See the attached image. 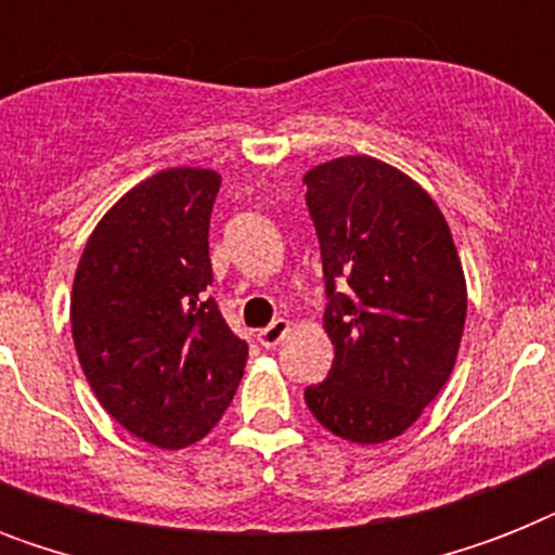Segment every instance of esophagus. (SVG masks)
<instances>
[{"mask_svg": "<svg viewBox=\"0 0 555 555\" xmlns=\"http://www.w3.org/2000/svg\"><path fill=\"white\" fill-rule=\"evenodd\" d=\"M287 334H291V322L287 320H276L273 322V325H268V328H261L259 331V346H264V348H276L279 343H282V339L287 337Z\"/></svg>", "mask_w": 555, "mask_h": 555, "instance_id": "34e87169", "label": "esophagus"}]
</instances>
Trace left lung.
Returning a JSON list of instances; mask_svg holds the SVG:
<instances>
[{
    "label": "left lung",
    "mask_w": 555,
    "mask_h": 555,
    "mask_svg": "<svg viewBox=\"0 0 555 555\" xmlns=\"http://www.w3.org/2000/svg\"><path fill=\"white\" fill-rule=\"evenodd\" d=\"M331 305L328 379L311 414L351 443L403 435L447 386L466 322V279L431 195L386 160L346 155L305 172ZM340 291H336V285Z\"/></svg>",
    "instance_id": "obj_1"
}]
</instances>
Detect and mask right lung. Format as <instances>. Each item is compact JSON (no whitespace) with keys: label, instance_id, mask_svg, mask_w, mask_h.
Instances as JSON below:
<instances>
[{"label":"right lung","instance_id":"add662e5","mask_svg":"<svg viewBox=\"0 0 555 555\" xmlns=\"http://www.w3.org/2000/svg\"><path fill=\"white\" fill-rule=\"evenodd\" d=\"M216 169L134 184L91 230L72 287V337L100 405L158 449L201 440L233 400L247 343L207 296Z\"/></svg>","mask_w":555,"mask_h":555}]
</instances>
